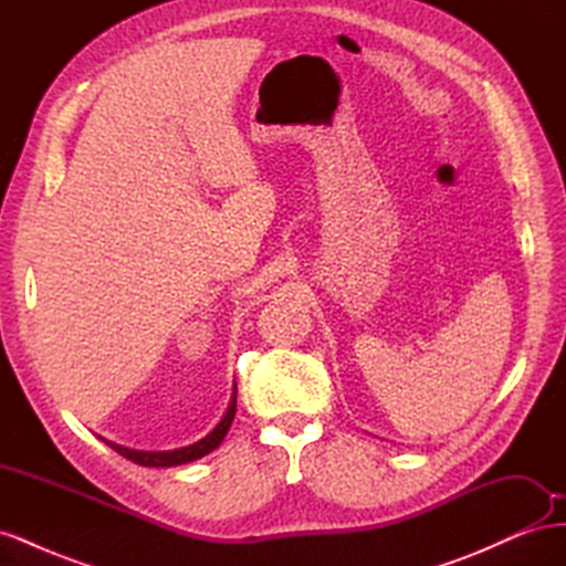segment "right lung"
Here are the masks:
<instances>
[{"instance_id":"obj_1","label":"right lung","mask_w":566,"mask_h":566,"mask_svg":"<svg viewBox=\"0 0 566 566\" xmlns=\"http://www.w3.org/2000/svg\"><path fill=\"white\" fill-rule=\"evenodd\" d=\"M233 416H235V387H233V399L229 403V410L224 413V418L219 420V424L214 427V430L202 437L200 441L191 443V447H184V449H175V451H136V449H127V447H119V443H113V441H106L108 447L113 451H117L119 455H125L127 460L136 462V465H144V468H175V465H184V462H191V460H198L202 455L212 453L221 441H224L229 427L233 422Z\"/></svg>"}]
</instances>
